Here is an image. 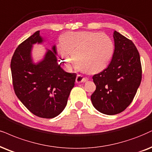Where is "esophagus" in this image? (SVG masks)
<instances>
[{
  "label": "esophagus",
  "instance_id": "esophagus-1",
  "mask_svg": "<svg viewBox=\"0 0 152 152\" xmlns=\"http://www.w3.org/2000/svg\"><path fill=\"white\" fill-rule=\"evenodd\" d=\"M88 80L87 78L86 77H83L82 75H78L76 77V83L77 84H80V83H82V82H87Z\"/></svg>",
  "mask_w": 152,
  "mask_h": 152
}]
</instances>
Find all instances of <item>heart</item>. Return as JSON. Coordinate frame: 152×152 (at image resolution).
<instances>
[{"label": "heart", "mask_w": 152, "mask_h": 152, "mask_svg": "<svg viewBox=\"0 0 152 152\" xmlns=\"http://www.w3.org/2000/svg\"><path fill=\"white\" fill-rule=\"evenodd\" d=\"M61 46L57 53L67 70L75 62L88 74H96L106 68L113 56L114 44L108 35L94 31H69L60 37Z\"/></svg>", "instance_id": "1"}]
</instances>
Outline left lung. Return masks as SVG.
<instances>
[{
    "instance_id": "1",
    "label": "left lung",
    "mask_w": 152,
    "mask_h": 152,
    "mask_svg": "<svg viewBox=\"0 0 152 152\" xmlns=\"http://www.w3.org/2000/svg\"><path fill=\"white\" fill-rule=\"evenodd\" d=\"M113 39L115 49L110 64L92 77L96 88L91 102L106 115L120 113L128 107L142 80L140 56L133 42L116 31Z\"/></svg>"
}]
</instances>
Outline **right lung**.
<instances>
[{
  "label": "right lung",
  "mask_w": 152,
  "mask_h": 152,
  "mask_svg": "<svg viewBox=\"0 0 152 152\" xmlns=\"http://www.w3.org/2000/svg\"><path fill=\"white\" fill-rule=\"evenodd\" d=\"M37 31L16 48L11 60L12 85L15 93L34 115L44 118L58 115L67 105L75 86V73L63 70L56 57V46L47 50L44 58L33 63V44L44 39Z\"/></svg>",
  "instance_id": "right-lung-1"
}]
</instances>
